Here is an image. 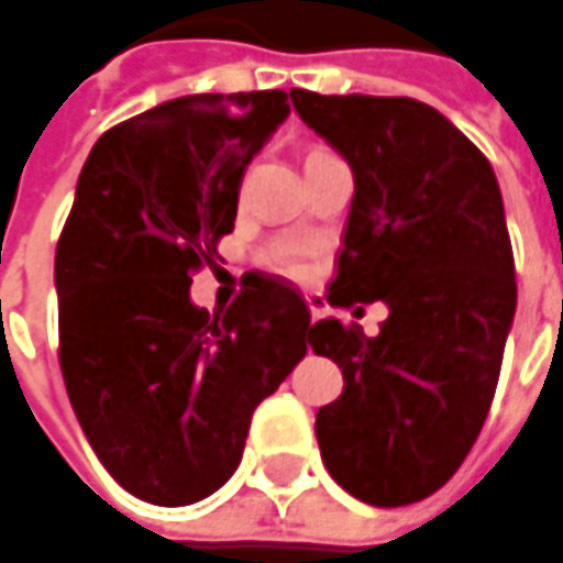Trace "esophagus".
Listing matches in <instances>:
<instances>
[{
	"mask_svg": "<svg viewBox=\"0 0 563 563\" xmlns=\"http://www.w3.org/2000/svg\"><path fill=\"white\" fill-rule=\"evenodd\" d=\"M305 301H308V308H311V318L318 320L320 314H323V301H320L318 296H308V299H305Z\"/></svg>",
	"mask_w": 563,
	"mask_h": 563,
	"instance_id": "esophagus-1",
	"label": "esophagus"
}]
</instances>
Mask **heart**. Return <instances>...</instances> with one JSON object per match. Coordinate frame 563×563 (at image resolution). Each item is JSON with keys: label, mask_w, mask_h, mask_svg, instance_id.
<instances>
[{"label": "heart", "mask_w": 563, "mask_h": 563, "mask_svg": "<svg viewBox=\"0 0 563 563\" xmlns=\"http://www.w3.org/2000/svg\"><path fill=\"white\" fill-rule=\"evenodd\" d=\"M277 267L289 271V274H301L305 271V262H301V249L296 245H286L277 252Z\"/></svg>", "instance_id": "b5f03b06"}]
</instances>
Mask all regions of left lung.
<instances>
[{
    "label": "left lung",
    "mask_w": 563,
    "mask_h": 563,
    "mask_svg": "<svg viewBox=\"0 0 563 563\" xmlns=\"http://www.w3.org/2000/svg\"><path fill=\"white\" fill-rule=\"evenodd\" d=\"M289 99L355 177L330 301L389 308L377 336L333 318L308 333L345 379L318 411L320 457L361 501L411 505L452 479L493 405L517 308L501 189L486 155L417 99Z\"/></svg>",
    "instance_id": "1"
}]
</instances>
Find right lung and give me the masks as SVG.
<instances>
[{
    "label": "right lung",
    "instance_id": "right-lung-1",
    "mask_svg": "<svg viewBox=\"0 0 563 563\" xmlns=\"http://www.w3.org/2000/svg\"><path fill=\"white\" fill-rule=\"evenodd\" d=\"M286 114L283 89L167 99L108 130L80 170L55 249L62 374L102 467L152 505L218 493L252 411L308 352L311 311L277 277L245 274L214 318L189 299Z\"/></svg>",
    "mask_w": 563,
    "mask_h": 563
}]
</instances>
